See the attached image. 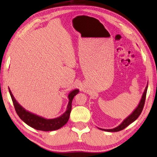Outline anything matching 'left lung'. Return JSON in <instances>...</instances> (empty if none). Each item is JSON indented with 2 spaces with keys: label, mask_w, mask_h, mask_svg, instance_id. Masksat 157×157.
<instances>
[{
  "label": "left lung",
  "mask_w": 157,
  "mask_h": 157,
  "mask_svg": "<svg viewBox=\"0 0 157 157\" xmlns=\"http://www.w3.org/2000/svg\"><path fill=\"white\" fill-rule=\"evenodd\" d=\"M147 89H148V84L146 85V87L144 90V92L143 93L142 98L140 101L139 105H138L137 107H136L134 111L132 112V113L131 115H129L128 117L125 118L123 121L119 125H118L116 128H113V129H101L99 128L100 129L103 130V131L105 132H119L121 131V130L125 129L126 127H128L129 124H131L132 123L134 122V121H136V119H138V117L140 115L141 113L143 110V108H144V102H145V99H146V92H147Z\"/></svg>",
  "instance_id": "1"
}]
</instances>
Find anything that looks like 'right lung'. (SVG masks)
Returning <instances> with one entry per match:
<instances>
[{"label":"right lung","mask_w":157,"mask_h":157,"mask_svg":"<svg viewBox=\"0 0 157 157\" xmlns=\"http://www.w3.org/2000/svg\"><path fill=\"white\" fill-rule=\"evenodd\" d=\"M9 91L11 95L12 101L14 105L15 109L16 111L17 114L20 117L23 121H24L26 124L32 128H34L38 130H41V131L48 132V131H54V130L59 129L63 125H65L67 122L68 121L70 113L71 111V104L72 101L74 96L78 94L79 90L75 89L70 92L68 95L69 102L67 106L66 111L62 114L61 116L55 119H45L42 117L38 116L36 114H34L31 112H29L23 107L22 106L20 105L17 101H16L15 98L13 96L11 90L9 88Z\"/></svg>","instance_id":"1"}]
</instances>
